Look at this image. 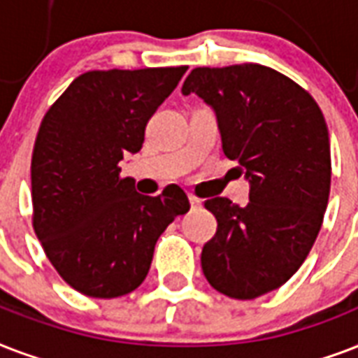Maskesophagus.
<instances>
[{"label":"esophagus","instance_id":"1","mask_svg":"<svg viewBox=\"0 0 358 358\" xmlns=\"http://www.w3.org/2000/svg\"><path fill=\"white\" fill-rule=\"evenodd\" d=\"M188 201H190V207H192V209H201V199H198L196 198V196H192V194H190V196H188Z\"/></svg>","mask_w":358,"mask_h":358}]
</instances>
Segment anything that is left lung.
<instances>
[{
    "label": "left lung",
    "instance_id": "1",
    "mask_svg": "<svg viewBox=\"0 0 358 358\" xmlns=\"http://www.w3.org/2000/svg\"><path fill=\"white\" fill-rule=\"evenodd\" d=\"M182 95L215 112L222 151L248 181V205L213 198L215 237L201 268L217 292L250 301L297 273L321 229L331 190V143L320 106L274 69L245 63L198 66Z\"/></svg>",
    "mask_w": 358,
    "mask_h": 358
}]
</instances>
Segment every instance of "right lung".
Returning <instances> with one entry per match:
<instances>
[{
	"mask_svg": "<svg viewBox=\"0 0 358 358\" xmlns=\"http://www.w3.org/2000/svg\"><path fill=\"white\" fill-rule=\"evenodd\" d=\"M187 66L91 71L44 115L31 160L33 228L66 284L95 299L134 292L157 241L190 209L170 185L157 198L121 177V160L141 149L145 124Z\"/></svg>",
	"mask_w": 358,
	"mask_h": 358,
	"instance_id": "add662e5",
	"label": "right lung"
}]
</instances>
